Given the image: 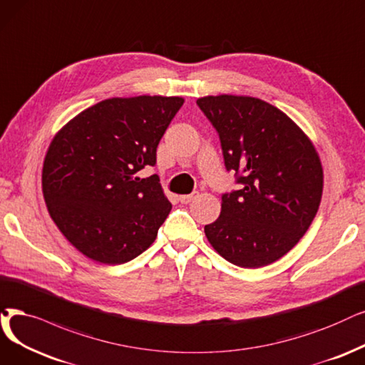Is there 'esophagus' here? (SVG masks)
Segmentation results:
<instances>
[{"instance_id":"obj_1","label":"esophagus","mask_w":365,"mask_h":365,"mask_svg":"<svg viewBox=\"0 0 365 365\" xmlns=\"http://www.w3.org/2000/svg\"><path fill=\"white\" fill-rule=\"evenodd\" d=\"M197 196H199L197 192H193V193H190V195H182V196H180V202H181V203H190V202L195 200Z\"/></svg>"}]
</instances>
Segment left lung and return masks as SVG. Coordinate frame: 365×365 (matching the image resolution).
Masks as SVG:
<instances>
[{"instance_id": "8db88e82", "label": "left lung", "mask_w": 365, "mask_h": 365, "mask_svg": "<svg viewBox=\"0 0 365 365\" xmlns=\"http://www.w3.org/2000/svg\"><path fill=\"white\" fill-rule=\"evenodd\" d=\"M196 103L217 130L226 169L242 185L222 196V212L205 235L233 265H269L294 249L319 210L324 170L314 145L260 98L222 94Z\"/></svg>"}]
</instances>
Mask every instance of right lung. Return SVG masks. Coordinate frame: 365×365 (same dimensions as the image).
I'll return each mask as SVG.
<instances>
[{"label": "right lung", "instance_id": "right-lung-1", "mask_svg": "<svg viewBox=\"0 0 365 365\" xmlns=\"http://www.w3.org/2000/svg\"><path fill=\"white\" fill-rule=\"evenodd\" d=\"M182 97H113L82 110L52 139L41 188L52 220L73 247L100 264L143 253L172 208L158 175L139 178Z\"/></svg>", "mask_w": 365, "mask_h": 365}]
</instances>
